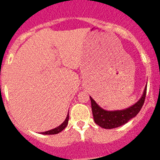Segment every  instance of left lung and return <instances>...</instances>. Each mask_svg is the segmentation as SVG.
Segmentation results:
<instances>
[{
  "label": "left lung",
  "mask_w": 160,
  "mask_h": 160,
  "mask_svg": "<svg viewBox=\"0 0 160 160\" xmlns=\"http://www.w3.org/2000/svg\"><path fill=\"white\" fill-rule=\"evenodd\" d=\"M146 94L147 86L144 88L143 94L137 102L128 108L118 111H106L98 105L97 102L90 96L94 122L97 125L105 129H113L124 125L131 118H135L140 111L145 101Z\"/></svg>",
  "instance_id": "obj_1"
}]
</instances>
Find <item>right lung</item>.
I'll list each match as a JSON object with an SVG mask.
<instances>
[{
    "label": "right lung",
    "instance_id": "right-lung-1",
    "mask_svg": "<svg viewBox=\"0 0 160 160\" xmlns=\"http://www.w3.org/2000/svg\"><path fill=\"white\" fill-rule=\"evenodd\" d=\"M68 121H69V114H67V116H66V119H65L64 122L61 124L60 126L57 127V128H54V129L50 130V131H45V132H42V134H43V135H56V134H58L59 132H61L62 131H63V130L66 128V126L68 125Z\"/></svg>",
    "mask_w": 160,
    "mask_h": 160
}]
</instances>
